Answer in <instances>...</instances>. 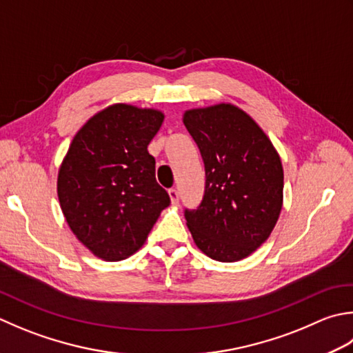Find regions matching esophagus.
<instances>
[{
    "label": "esophagus",
    "mask_w": 353,
    "mask_h": 353,
    "mask_svg": "<svg viewBox=\"0 0 353 353\" xmlns=\"http://www.w3.org/2000/svg\"><path fill=\"white\" fill-rule=\"evenodd\" d=\"M168 194H170V199H171V203L172 205H179V191L176 188H171L168 191Z\"/></svg>",
    "instance_id": "esophagus-1"
}]
</instances>
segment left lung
<instances>
[{"label": "left lung", "mask_w": 353, "mask_h": 353, "mask_svg": "<svg viewBox=\"0 0 353 353\" xmlns=\"http://www.w3.org/2000/svg\"><path fill=\"white\" fill-rule=\"evenodd\" d=\"M183 123L205 165V192L186 225L200 251L239 261L271 236L283 205V167L272 142L231 103L188 110Z\"/></svg>", "instance_id": "1"}]
</instances>
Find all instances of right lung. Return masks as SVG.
Segmentation results:
<instances>
[{
  "mask_svg": "<svg viewBox=\"0 0 353 353\" xmlns=\"http://www.w3.org/2000/svg\"><path fill=\"white\" fill-rule=\"evenodd\" d=\"M162 122L157 110L114 103L76 133L61 165V210L81 243L103 260L134 254L171 202L147 150Z\"/></svg>",
  "mask_w": 353,
  "mask_h": 353,
  "instance_id": "add662e5",
  "label": "right lung"
}]
</instances>
